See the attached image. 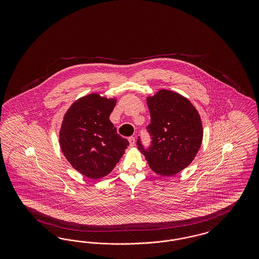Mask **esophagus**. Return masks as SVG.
I'll return each instance as SVG.
<instances>
[{
  "instance_id": "esophagus-1",
  "label": "esophagus",
  "mask_w": 259,
  "mask_h": 259,
  "mask_svg": "<svg viewBox=\"0 0 259 259\" xmlns=\"http://www.w3.org/2000/svg\"><path fill=\"white\" fill-rule=\"evenodd\" d=\"M128 140H129V143H130V147H134L136 144L135 137H129Z\"/></svg>"
}]
</instances>
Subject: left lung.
<instances>
[{
	"instance_id": "left-lung-1",
	"label": "left lung",
	"mask_w": 259,
	"mask_h": 259,
	"mask_svg": "<svg viewBox=\"0 0 259 259\" xmlns=\"http://www.w3.org/2000/svg\"><path fill=\"white\" fill-rule=\"evenodd\" d=\"M148 106L150 145L145 147L138 137V148L153 172L165 177L176 175L192 162L201 147L200 115L187 99L169 90L148 98Z\"/></svg>"
}]
</instances>
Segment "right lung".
Segmentation results:
<instances>
[{
	"mask_svg": "<svg viewBox=\"0 0 259 259\" xmlns=\"http://www.w3.org/2000/svg\"><path fill=\"white\" fill-rule=\"evenodd\" d=\"M115 102L90 94L74 102L64 116L62 151L74 169L89 179L109 175L129 146L110 120Z\"/></svg>",
	"mask_w": 259,
	"mask_h": 259,
	"instance_id": "right-lung-1",
	"label": "right lung"
}]
</instances>
